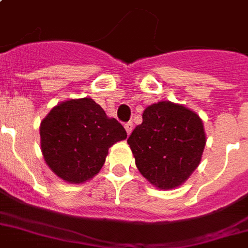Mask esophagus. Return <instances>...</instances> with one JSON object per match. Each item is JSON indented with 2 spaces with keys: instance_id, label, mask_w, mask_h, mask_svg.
I'll return each mask as SVG.
<instances>
[{
  "instance_id": "1",
  "label": "esophagus",
  "mask_w": 248,
  "mask_h": 248,
  "mask_svg": "<svg viewBox=\"0 0 248 248\" xmlns=\"http://www.w3.org/2000/svg\"><path fill=\"white\" fill-rule=\"evenodd\" d=\"M124 126H125V130H126V133H128V135L133 132V128H134V125H133V122H128Z\"/></svg>"
}]
</instances>
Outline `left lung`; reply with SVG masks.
Here are the masks:
<instances>
[{"mask_svg": "<svg viewBox=\"0 0 248 248\" xmlns=\"http://www.w3.org/2000/svg\"><path fill=\"white\" fill-rule=\"evenodd\" d=\"M128 144L143 177L159 189H173L200 164L206 133L194 111L159 101L144 110L143 123L133 130Z\"/></svg>", "mask_w": 248, "mask_h": 248, "instance_id": "1", "label": "left lung"}]
</instances>
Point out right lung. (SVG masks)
<instances>
[{
	"label": "right lung",
	"instance_id": "obj_1",
	"mask_svg": "<svg viewBox=\"0 0 248 248\" xmlns=\"http://www.w3.org/2000/svg\"><path fill=\"white\" fill-rule=\"evenodd\" d=\"M40 137L52 172L69 183H84L98 174L109 148L126 132L99 104L82 98L58 104L41 122Z\"/></svg>",
	"mask_w": 248,
	"mask_h": 248
}]
</instances>
